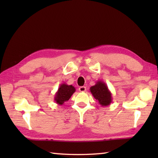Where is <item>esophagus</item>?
<instances>
[{
    "mask_svg": "<svg viewBox=\"0 0 158 158\" xmlns=\"http://www.w3.org/2000/svg\"><path fill=\"white\" fill-rule=\"evenodd\" d=\"M79 90L80 92H85V90H86V88H85V86H81V87H79Z\"/></svg>",
    "mask_w": 158,
    "mask_h": 158,
    "instance_id": "esophagus-1",
    "label": "esophagus"
}]
</instances>
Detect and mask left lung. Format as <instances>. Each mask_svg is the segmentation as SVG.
I'll return each instance as SVG.
<instances>
[{
    "label": "left lung",
    "mask_w": 158,
    "mask_h": 158,
    "mask_svg": "<svg viewBox=\"0 0 158 158\" xmlns=\"http://www.w3.org/2000/svg\"><path fill=\"white\" fill-rule=\"evenodd\" d=\"M89 89L92 96L97 101H98L100 105L106 106L112 102V94L104 81H98Z\"/></svg>",
    "instance_id": "8db88e82"
}]
</instances>
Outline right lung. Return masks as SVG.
I'll return each mask as SVG.
<instances>
[{"instance_id": "1", "label": "right lung", "mask_w": 158, "mask_h": 158, "mask_svg": "<svg viewBox=\"0 0 158 158\" xmlns=\"http://www.w3.org/2000/svg\"><path fill=\"white\" fill-rule=\"evenodd\" d=\"M75 92V87L72 85H67L66 83H62L60 85L58 91L56 93L54 101L58 105H62L65 102L68 101Z\"/></svg>"}]
</instances>
